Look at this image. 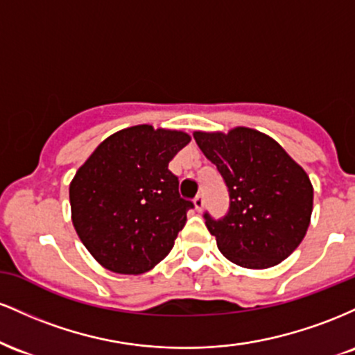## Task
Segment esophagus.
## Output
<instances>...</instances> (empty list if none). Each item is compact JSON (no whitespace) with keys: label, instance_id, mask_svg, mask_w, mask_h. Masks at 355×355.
Masks as SVG:
<instances>
[{"label":"esophagus","instance_id":"esophagus-1","mask_svg":"<svg viewBox=\"0 0 355 355\" xmlns=\"http://www.w3.org/2000/svg\"><path fill=\"white\" fill-rule=\"evenodd\" d=\"M193 205L197 211H202L203 210V205H205V198H203V195H197V197L193 198Z\"/></svg>","mask_w":355,"mask_h":355}]
</instances>
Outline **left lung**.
Wrapping results in <instances>:
<instances>
[{
	"label": "left lung",
	"mask_w": 355,
	"mask_h": 355,
	"mask_svg": "<svg viewBox=\"0 0 355 355\" xmlns=\"http://www.w3.org/2000/svg\"><path fill=\"white\" fill-rule=\"evenodd\" d=\"M193 138L229 189V214L220 220L205 214L218 250L245 268L287 259L311 225L313 187L305 170L274 138L247 126Z\"/></svg>",
	"instance_id": "obj_1"
}]
</instances>
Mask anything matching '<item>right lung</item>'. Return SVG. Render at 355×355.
I'll return each instance as SVG.
<instances>
[{
    "instance_id": "obj_1",
    "label": "right lung",
    "mask_w": 355,
    "mask_h": 355,
    "mask_svg": "<svg viewBox=\"0 0 355 355\" xmlns=\"http://www.w3.org/2000/svg\"><path fill=\"white\" fill-rule=\"evenodd\" d=\"M190 135L137 125L105 138L70 183L71 222L110 272L140 275L173 248L193 203L178 193L168 164Z\"/></svg>"
}]
</instances>
